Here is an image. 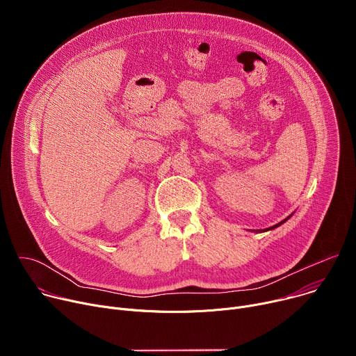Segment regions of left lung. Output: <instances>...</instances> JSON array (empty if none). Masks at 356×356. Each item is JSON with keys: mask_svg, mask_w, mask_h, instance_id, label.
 Returning <instances> with one entry per match:
<instances>
[{"mask_svg": "<svg viewBox=\"0 0 356 356\" xmlns=\"http://www.w3.org/2000/svg\"><path fill=\"white\" fill-rule=\"evenodd\" d=\"M284 221H286V220H284ZM284 221H282V222H279V224H276V225H275V227H270V228H268V229H265V231H269V229H273V228H276V227H279V225H282V224H283V222H284Z\"/></svg>", "mask_w": 356, "mask_h": 356, "instance_id": "left-lung-1", "label": "left lung"}]
</instances>
